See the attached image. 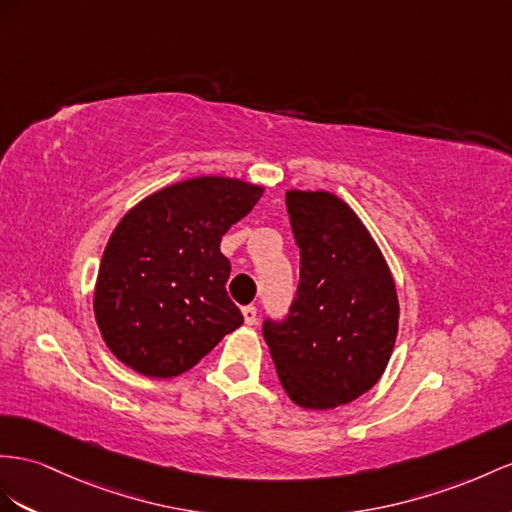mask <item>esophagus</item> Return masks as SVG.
I'll return each mask as SVG.
<instances>
[{"label": "esophagus", "instance_id": "esophagus-1", "mask_svg": "<svg viewBox=\"0 0 512 512\" xmlns=\"http://www.w3.org/2000/svg\"><path fill=\"white\" fill-rule=\"evenodd\" d=\"M242 316H244V322L246 324H255L257 320V307L255 305H248L242 309Z\"/></svg>", "mask_w": 512, "mask_h": 512}]
</instances>
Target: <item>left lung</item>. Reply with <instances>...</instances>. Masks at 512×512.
Returning <instances> with one entry per match:
<instances>
[{"mask_svg": "<svg viewBox=\"0 0 512 512\" xmlns=\"http://www.w3.org/2000/svg\"><path fill=\"white\" fill-rule=\"evenodd\" d=\"M300 279L283 320L261 331L279 381L298 406L326 411L383 376L398 335V296L376 242L331 192L285 194Z\"/></svg>", "mask_w": 512, "mask_h": 512, "instance_id": "obj_1", "label": "left lung"}]
</instances>
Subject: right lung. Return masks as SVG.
Instances as JSON below:
<instances>
[{
    "instance_id": "add662e5",
    "label": "right lung",
    "mask_w": 512,
    "mask_h": 512,
    "mask_svg": "<svg viewBox=\"0 0 512 512\" xmlns=\"http://www.w3.org/2000/svg\"><path fill=\"white\" fill-rule=\"evenodd\" d=\"M261 192L240 179L196 177L147 196L119 222L99 266L95 318L127 368L179 376L244 322L227 294L220 240Z\"/></svg>"
}]
</instances>
